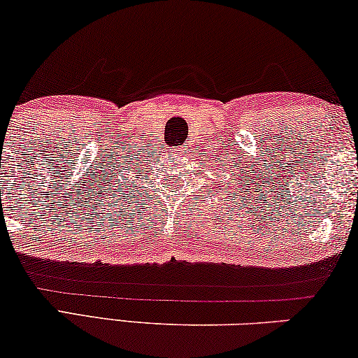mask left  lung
Listing matches in <instances>:
<instances>
[{
  "instance_id": "1",
  "label": "left lung",
  "mask_w": 358,
  "mask_h": 358,
  "mask_svg": "<svg viewBox=\"0 0 358 358\" xmlns=\"http://www.w3.org/2000/svg\"><path fill=\"white\" fill-rule=\"evenodd\" d=\"M231 183H233V181H231Z\"/></svg>"
}]
</instances>
